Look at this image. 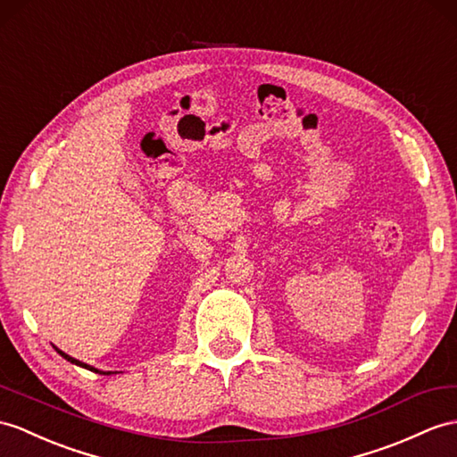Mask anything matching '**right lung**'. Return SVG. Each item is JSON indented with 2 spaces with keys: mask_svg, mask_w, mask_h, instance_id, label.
Instances as JSON below:
<instances>
[{
  "mask_svg": "<svg viewBox=\"0 0 457 457\" xmlns=\"http://www.w3.org/2000/svg\"><path fill=\"white\" fill-rule=\"evenodd\" d=\"M55 351H58L62 357L65 359V361H70L71 364H77V366H81V369H87V370H93V372H96V374H112V372H103V370H98V369H93V366H88V364H85V362H81V361H77V359H73V357H70V354H65L63 351H60L58 347H55Z\"/></svg>",
  "mask_w": 457,
  "mask_h": 457,
  "instance_id": "obj_1",
  "label": "right lung"
}]
</instances>
